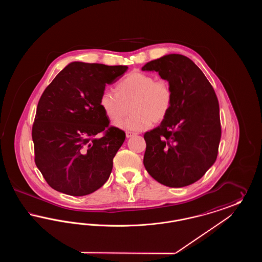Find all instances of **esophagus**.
Returning a JSON list of instances; mask_svg holds the SVG:
<instances>
[{
	"mask_svg": "<svg viewBox=\"0 0 262 262\" xmlns=\"http://www.w3.org/2000/svg\"><path fill=\"white\" fill-rule=\"evenodd\" d=\"M134 136H136V133H133V132H126L125 133L126 138H129V137H134Z\"/></svg>",
	"mask_w": 262,
	"mask_h": 262,
	"instance_id": "esophagus-1",
	"label": "esophagus"
}]
</instances>
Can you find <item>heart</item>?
Wrapping results in <instances>:
<instances>
[{"mask_svg":"<svg viewBox=\"0 0 262 262\" xmlns=\"http://www.w3.org/2000/svg\"><path fill=\"white\" fill-rule=\"evenodd\" d=\"M172 102L173 91L167 81L135 72L116 84V92L105 90L102 93L100 107L113 123L120 122L130 109L133 114L119 123L118 127L143 130L149 127L151 122H162L170 112Z\"/></svg>","mask_w":262,"mask_h":262,"instance_id":"b5f03b06","label":"heart"}]
</instances>
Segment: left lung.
<instances>
[{
    "label": "left lung",
    "mask_w": 262,
    "mask_h": 262,
    "mask_svg": "<svg viewBox=\"0 0 262 262\" xmlns=\"http://www.w3.org/2000/svg\"><path fill=\"white\" fill-rule=\"evenodd\" d=\"M141 70L157 72L173 91L167 117L144 134V167L164 186L191 185L217 158L221 125L215 91L200 68L183 55H165Z\"/></svg>",
    "instance_id": "obj_1"
}]
</instances>
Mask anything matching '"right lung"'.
<instances>
[{"label":"right lung","mask_w":262,"mask_h":262,"mask_svg":"<svg viewBox=\"0 0 262 262\" xmlns=\"http://www.w3.org/2000/svg\"><path fill=\"white\" fill-rule=\"evenodd\" d=\"M126 66L70 62L43 92L32 127L35 164L48 185L74 196L94 192L109 179L125 134L110 126L100 107L107 84ZM104 135L98 137L99 134Z\"/></svg>","instance_id":"right-lung-1"}]
</instances>
